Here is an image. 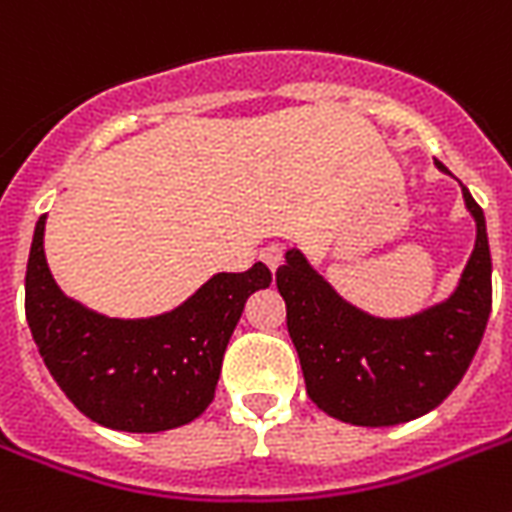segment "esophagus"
Masks as SVG:
<instances>
[{
	"label": "esophagus",
	"instance_id": "esophagus-1",
	"mask_svg": "<svg viewBox=\"0 0 512 512\" xmlns=\"http://www.w3.org/2000/svg\"><path fill=\"white\" fill-rule=\"evenodd\" d=\"M260 260H263L271 271H276V268L284 263V249H281V244H268V247L260 249Z\"/></svg>",
	"mask_w": 512,
	"mask_h": 512
}]
</instances>
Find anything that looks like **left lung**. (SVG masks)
<instances>
[{"label": "left lung", "instance_id": "1", "mask_svg": "<svg viewBox=\"0 0 512 512\" xmlns=\"http://www.w3.org/2000/svg\"><path fill=\"white\" fill-rule=\"evenodd\" d=\"M462 196L476 217V249L457 292L412 319L382 321L356 311L300 252H287L276 287L287 303L305 390L329 417L361 428L409 422L436 409L468 372L492 311V255L484 209L468 188Z\"/></svg>", "mask_w": 512, "mask_h": 512}]
</instances>
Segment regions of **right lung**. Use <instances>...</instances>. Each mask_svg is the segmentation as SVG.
Masks as SVG:
<instances>
[{"label": "right lung", "mask_w": 512, "mask_h": 512, "mask_svg": "<svg viewBox=\"0 0 512 512\" xmlns=\"http://www.w3.org/2000/svg\"><path fill=\"white\" fill-rule=\"evenodd\" d=\"M42 236L44 215L28 252L26 319L68 401L92 422L127 433H159L196 420L215 398L247 297L271 284V271L255 263L244 273H217L172 313L119 321L60 292Z\"/></svg>", "instance_id": "right-lung-1"}]
</instances>
